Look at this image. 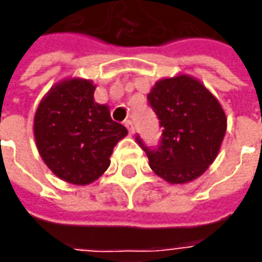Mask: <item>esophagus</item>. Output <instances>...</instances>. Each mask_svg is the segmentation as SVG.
Returning a JSON list of instances; mask_svg holds the SVG:
<instances>
[{
	"label": "esophagus",
	"mask_w": 262,
	"mask_h": 262,
	"mask_svg": "<svg viewBox=\"0 0 262 262\" xmlns=\"http://www.w3.org/2000/svg\"><path fill=\"white\" fill-rule=\"evenodd\" d=\"M124 126L127 127L129 133H130V135H133V132H135V126H133V122H132V120H126V122H124Z\"/></svg>",
	"instance_id": "1"
}]
</instances>
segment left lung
Instances as JSON below:
<instances>
[{"instance_id": "8db88e82", "label": "left lung", "mask_w": 262, "mask_h": 262, "mask_svg": "<svg viewBox=\"0 0 262 262\" xmlns=\"http://www.w3.org/2000/svg\"><path fill=\"white\" fill-rule=\"evenodd\" d=\"M162 127L158 147H147L149 165L169 183L196 179L218 156L227 132V116L220 101L199 80L186 74L156 81L147 94Z\"/></svg>"}]
</instances>
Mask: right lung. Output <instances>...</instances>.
<instances>
[{"mask_svg":"<svg viewBox=\"0 0 262 262\" xmlns=\"http://www.w3.org/2000/svg\"><path fill=\"white\" fill-rule=\"evenodd\" d=\"M90 80L67 79L51 87L34 116L38 154L51 172L74 185L99 179L116 143L127 135L112 120L106 104L94 101Z\"/></svg>","mask_w":262,"mask_h":262,"instance_id":"obj_1","label":"right lung"}]
</instances>
